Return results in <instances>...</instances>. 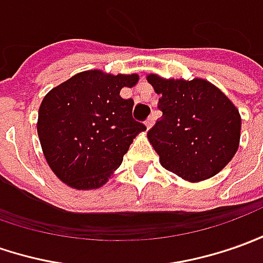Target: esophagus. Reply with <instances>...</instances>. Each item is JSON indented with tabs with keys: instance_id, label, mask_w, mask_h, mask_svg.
<instances>
[{
	"instance_id": "1",
	"label": "esophagus",
	"mask_w": 263,
	"mask_h": 263,
	"mask_svg": "<svg viewBox=\"0 0 263 263\" xmlns=\"http://www.w3.org/2000/svg\"><path fill=\"white\" fill-rule=\"evenodd\" d=\"M145 125H146V128L149 129V128H151V126L154 125V117L148 118V119H146V121H145Z\"/></svg>"
}]
</instances>
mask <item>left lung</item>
<instances>
[{"label": "left lung", "mask_w": 263, "mask_h": 263, "mask_svg": "<svg viewBox=\"0 0 263 263\" xmlns=\"http://www.w3.org/2000/svg\"><path fill=\"white\" fill-rule=\"evenodd\" d=\"M161 95L162 117L148 131L161 165L189 181L216 176L236 154L240 115L228 96L207 80H165L149 74Z\"/></svg>", "instance_id": "left-lung-1"}]
</instances>
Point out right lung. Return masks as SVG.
I'll return each instance as SVG.
<instances>
[{
  "instance_id": "1",
  "label": "right lung",
  "mask_w": 263,
  "mask_h": 263,
  "mask_svg": "<svg viewBox=\"0 0 263 263\" xmlns=\"http://www.w3.org/2000/svg\"><path fill=\"white\" fill-rule=\"evenodd\" d=\"M137 82V74L89 70L46 95L37 132L50 168L63 183L98 189L121 165L132 139L146 129L132 117L134 101L119 95Z\"/></svg>"
}]
</instances>
